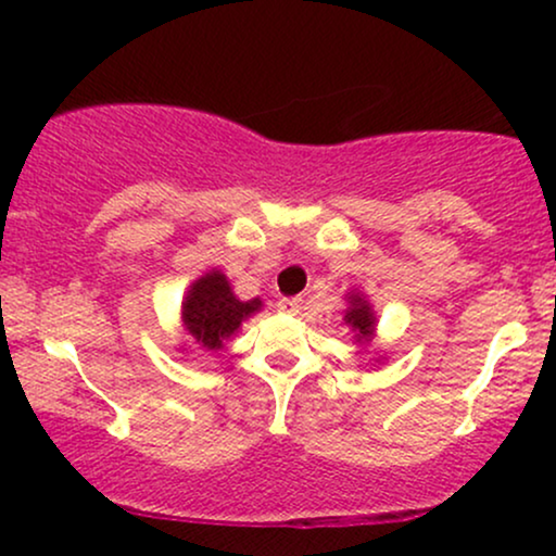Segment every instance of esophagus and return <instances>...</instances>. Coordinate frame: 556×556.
I'll return each mask as SVG.
<instances>
[{
	"instance_id": "obj_1",
	"label": "esophagus",
	"mask_w": 556,
	"mask_h": 556,
	"mask_svg": "<svg viewBox=\"0 0 556 556\" xmlns=\"http://www.w3.org/2000/svg\"><path fill=\"white\" fill-rule=\"evenodd\" d=\"M276 306H278L280 314H299L301 299H280Z\"/></svg>"
}]
</instances>
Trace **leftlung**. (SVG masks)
<instances>
[{"label":"left lung","instance_id":"1","mask_svg":"<svg viewBox=\"0 0 556 556\" xmlns=\"http://www.w3.org/2000/svg\"><path fill=\"white\" fill-rule=\"evenodd\" d=\"M344 321L356 331V337L364 339L369 337L371 329H375V316H371L369 303L362 299V295H352V308L346 311Z\"/></svg>","mask_w":556,"mask_h":556}]
</instances>
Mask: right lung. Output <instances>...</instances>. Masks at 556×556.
I'll return each instance as SVG.
<instances>
[{
    "mask_svg": "<svg viewBox=\"0 0 556 556\" xmlns=\"http://www.w3.org/2000/svg\"><path fill=\"white\" fill-rule=\"evenodd\" d=\"M257 308H261V301H238L223 273L212 270L189 288L181 318L202 346L219 349Z\"/></svg>",
    "mask_w": 556,
    "mask_h": 556,
    "instance_id": "obj_1",
    "label": "right lung"
}]
</instances>
